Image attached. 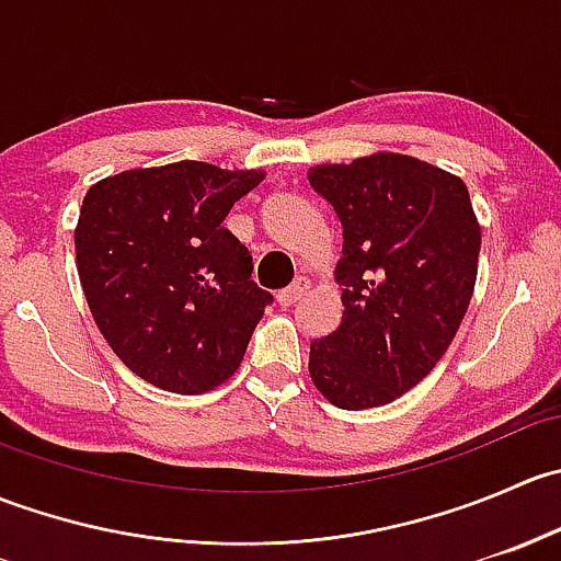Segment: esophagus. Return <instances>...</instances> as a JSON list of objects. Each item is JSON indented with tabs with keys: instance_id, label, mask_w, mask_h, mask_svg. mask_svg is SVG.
<instances>
[{
	"instance_id": "1",
	"label": "esophagus",
	"mask_w": 561,
	"mask_h": 561,
	"mask_svg": "<svg viewBox=\"0 0 561 561\" xmlns=\"http://www.w3.org/2000/svg\"><path fill=\"white\" fill-rule=\"evenodd\" d=\"M307 290H309V282L307 279H296L290 287H285V290L276 296V301H279L282 307L287 309V307H293L296 301H301V298L307 296Z\"/></svg>"
}]
</instances>
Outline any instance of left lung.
Segmentation results:
<instances>
[{"instance_id": "1", "label": "left lung", "mask_w": 561, "mask_h": 561, "mask_svg": "<svg viewBox=\"0 0 561 561\" xmlns=\"http://www.w3.org/2000/svg\"><path fill=\"white\" fill-rule=\"evenodd\" d=\"M342 222V322L309 347L314 388L342 410L399 399L454 342L478 279L467 184L393 151L309 168Z\"/></svg>"}]
</instances>
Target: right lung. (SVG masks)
<instances>
[{
    "instance_id": "right-lung-1",
    "label": "right lung",
    "mask_w": 561,
    "mask_h": 561,
    "mask_svg": "<svg viewBox=\"0 0 561 561\" xmlns=\"http://www.w3.org/2000/svg\"><path fill=\"white\" fill-rule=\"evenodd\" d=\"M263 179L184 160L89 186L78 276L100 333L140 380L195 396L241 366L274 296L254 285L252 254L222 222Z\"/></svg>"
}]
</instances>
